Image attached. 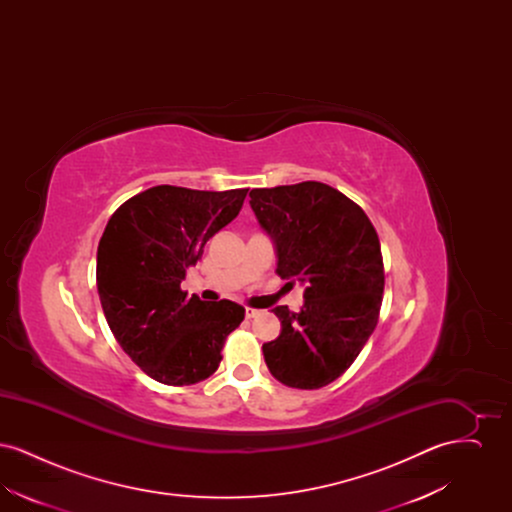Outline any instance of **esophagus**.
<instances>
[{
	"mask_svg": "<svg viewBox=\"0 0 512 512\" xmlns=\"http://www.w3.org/2000/svg\"><path fill=\"white\" fill-rule=\"evenodd\" d=\"M261 315V311L259 309H251V307H245V317L247 318H255Z\"/></svg>",
	"mask_w": 512,
	"mask_h": 512,
	"instance_id": "esophagus-1",
	"label": "esophagus"
}]
</instances>
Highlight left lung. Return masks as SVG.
<instances>
[{"instance_id": "8db88e82", "label": "left lung", "mask_w": 512, "mask_h": 512, "mask_svg": "<svg viewBox=\"0 0 512 512\" xmlns=\"http://www.w3.org/2000/svg\"><path fill=\"white\" fill-rule=\"evenodd\" d=\"M249 205L276 253V272L303 286L282 330L263 345L270 374L299 390L328 386L351 366L376 328L384 293L378 234L365 211L322 182L257 188Z\"/></svg>"}]
</instances>
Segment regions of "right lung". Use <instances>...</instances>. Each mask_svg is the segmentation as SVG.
Here are the masks:
<instances>
[{
    "label": "right lung",
    "mask_w": 512,
    "mask_h": 512,
    "mask_svg": "<svg viewBox=\"0 0 512 512\" xmlns=\"http://www.w3.org/2000/svg\"><path fill=\"white\" fill-rule=\"evenodd\" d=\"M247 190L199 192L155 186L130 197L107 222L98 247V293L124 353L167 386H192L220 365L242 305L188 299V268L220 228L238 217Z\"/></svg>",
    "instance_id": "add662e5"
}]
</instances>
